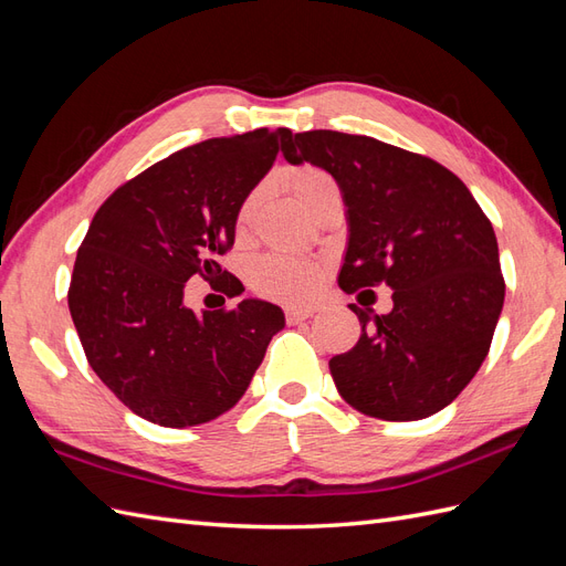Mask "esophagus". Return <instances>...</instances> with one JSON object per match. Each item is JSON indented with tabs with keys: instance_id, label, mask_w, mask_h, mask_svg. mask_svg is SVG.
<instances>
[{
	"instance_id": "1",
	"label": "esophagus",
	"mask_w": 566,
	"mask_h": 566,
	"mask_svg": "<svg viewBox=\"0 0 566 566\" xmlns=\"http://www.w3.org/2000/svg\"><path fill=\"white\" fill-rule=\"evenodd\" d=\"M315 311L317 308H313V306H308V308H286V321L292 325H298L303 321H308V317H313Z\"/></svg>"
}]
</instances>
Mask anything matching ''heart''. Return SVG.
Wrapping results in <instances>:
<instances>
[{
  "label": "heart",
  "instance_id": "heart-1",
  "mask_svg": "<svg viewBox=\"0 0 566 566\" xmlns=\"http://www.w3.org/2000/svg\"><path fill=\"white\" fill-rule=\"evenodd\" d=\"M284 184L294 193L298 206L313 212L317 202L327 196L339 193V186L329 171L315 165H301L284 171ZM255 210V193L241 202L239 222L245 224ZM251 289L255 294L282 301V303H303L317 294L323 284V268L308 258L298 255H265L255 260L249 274Z\"/></svg>",
  "mask_w": 566,
  "mask_h": 566
}]
</instances>
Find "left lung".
<instances>
[{"label":"left lung","mask_w":566,"mask_h":566,"mask_svg":"<svg viewBox=\"0 0 566 566\" xmlns=\"http://www.w3.org/2000/svg\"><path fill=\"white\" fill-rule=\"evenodd\" d=\"M282 153L339 184L349 222L344 292L395 289L387 315L352 306L360 337L329 360L339 395L382 421H421L449 407L485 360L504 303L495 229L467 184L370 136L289 132Z\"/></svg>","instance_id":"8db88e82"}]
</instances>
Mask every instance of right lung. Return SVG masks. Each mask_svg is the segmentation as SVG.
<instances>
[{"label": "right lung", "instance_id": "add662e5", "mask_svg": "<svg viewBox=\"0 0 566 566\" xmlns=\"http://www.w3.org/2000/svg\"><path fill=\"white\" fill-rule=\"evenodd\" d=\"M289 128L210 138L159 159L114 191L85 234L69 286L85 358L124 407L165 428L222 416L243 397L270 339L274 303L193 313L186 282H241L220 268L241 202L270 171Z\"/></svg>", "mask_w": 566, "mask_h": 566}]
</instances>
